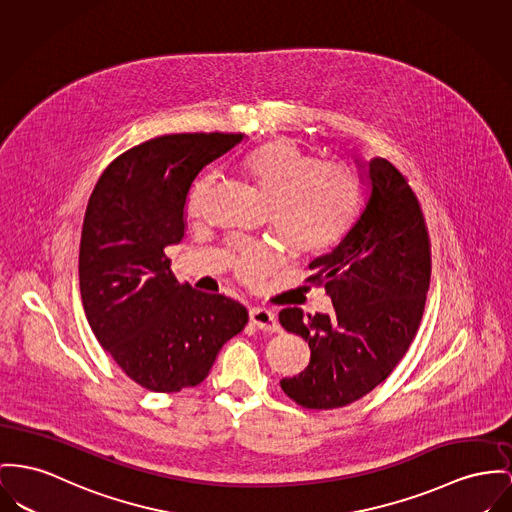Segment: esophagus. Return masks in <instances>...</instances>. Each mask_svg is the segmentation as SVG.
<instances>
[{"label":"esophagus","mask_w":512,"mask_h":512,"mask_svg":"<svg viewBox=\"0 0 512 512\" xmlns=\"http://www.w3.org/2000/svg\"><path fill=\"white\" fill-rule=\"evenodd\" d=\"M250 320L254 326H258L264 332H279V324L272 310L268 308H250Z\"/></svg>","instance_id":"1"}]
</instances>
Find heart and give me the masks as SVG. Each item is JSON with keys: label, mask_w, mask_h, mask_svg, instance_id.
I'll use <instances>...</instances> for the list:
<instances>
[{"label": "heart", "mask_w": 512, "mask_h": 512, "mask_svg": "<svg viewBox=\"0 0 512 512\" xmlns=\"http://www.w3.org/2000/svg\"><path fill=\"white\" fill-rule=\"evenodd\" d=\"M244 169L270 202L275 237L297 256L330 250L351 227L361 202L363 184L351 169L318 163L297 141L281 137L254 149ZM213 176L200 178L188 198L190 213L204 209ZM277 266V254L262 244H240L235 270L246 283H260Z\"/></svg>", "instance_id": "1"}]
</instances>
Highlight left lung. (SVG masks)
I'll return each instance as SVG.
<instances>
[{
	"instance_id": "obj_1",
	"label": "left lung",
	"mask_w": 512,
	"mask_h": 512,
	"mask_svg": "<svg viewBox=\"0 0 512 512\" xmlns=\"http://www.w3.org/2000/svg\"><path fill=\"white\" fill-rule=\"evenodd\" d=\"M365 176L371 192L359 219L308 266L334 314L279 312L281 326L310 347L307 369L279 382L303 408H341L369 394L404 357L423 316L431 246L419 202L386 159H371Z\"/></svg>"
}]
</instances>
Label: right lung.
I'll list each match as a JSON object with an SVG mask.
<instances>
[{
	"label": "right lung",
	"instance_id": "right-lung-1",
	"mask_svg": "<svg viewBox=\"0 0 512 512\" xmlns=\"http://www.w3.org/2000/svg\"><path fill=\"white\" fill-rule=\"evenodd\" d=\"M242 134H171L116 157L85 211L79 291L95 338L151 392L198 386L248 312L178 283L165 248L184 239V207L204 167Z\"/></svg>",
	"mask_w": 512,
	"mask_h": 512
}]
</instances>
